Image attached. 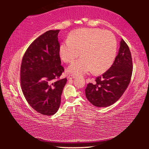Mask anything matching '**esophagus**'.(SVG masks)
<instances>
[{
    "label": "esophagus",
    "instance_id": "esophagus-1",
    "mask_svg": "<svg viewBox=\"0 0 149 149\" xmlns=\"http://www.w3.org/2000/svg\"><path fill=\"white\" fill-rule=\"evenodd\" d=\"M75 77H76V76H75V75H68V79H75Z\"/></svg>",
    "mask_w": 149,
    "mask_h": 149
}]
</instances>
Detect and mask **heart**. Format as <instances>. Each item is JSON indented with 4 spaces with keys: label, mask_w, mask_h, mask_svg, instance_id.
<instances>
[{
    "label": "heart",
    "mask_w": 149,
    "mask_h": 149,
    "mask_svg": "<svg viewBox=\"0 0 149 149\" xmlns=\"http://www.w3.org/2000/svg\"><path fill=\"white\" fill-rule=\"evenodd\" d=\"M81 52H80V51ZM116 53V41L111 33L97 28H82L72 31L69 39L59 47L60 58L70 63L68 72L74 75L107 71L112 64Z\"/></svg>",
    "instance_id": "1"
}]
</instances>
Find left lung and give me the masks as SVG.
<instances>
[{
	"mask_svg": "<svg viewBox=\"0 0 149 149\" xmlns=\"http://www.w3.org/2000/svg\"><path fill=\"white\" fill-rule=\"evenodd\" d=\"M133 71L132 58L129 47L122 39L114 62L109 69L97 77L94 84L85 89L87 100L95 107H107L122 97L129 85Z\"/></svg>",
	"mask_w": 149,
	"mask_h": 149,
	"instance_id": "obj_1",
	"label": "left lung"
}]
</instances>
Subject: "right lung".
Wrapping results in <instances>:
<instances>
[{"label":"right lung","mask_w":149,"mask_h":149,"mask_svg":"<svg viewBox=\"0 0 149 149\" xmlns=\"http://www.w3.org/2000/svg\"><path fill=\"white\" fill-rule=\"evenodd\" d=\"M57 30H49L29 45L22 58L20 83L29 104L45 116L59 109L67 79H60L64 71L59 55Z\"/></svg>","instance_id":"right-lung-1"}]
</instances>
